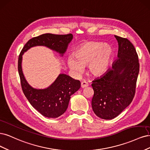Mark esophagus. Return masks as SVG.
<instances>
[{"label": "esophagus", "instance_id": "34e87169", "mask_svg": "<svg viewBox=\"0 0 150 150\" xmlns=\"http://www.w3.org/2000/svg\"><path fill=\"white\" fill-rule=\"evenodd\" d=\"M88 86V83H87V82L86 81H82L81 83V87L82 88H86L87 87V86Z\"/></svg>", "mask_w": 150, "mask_h": 150}]
</instances>
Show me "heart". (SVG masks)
<instances>
[{
  "label": "heart",
  "instance_id": "b5f03b06",
  "mask_svg": "<svg viewBox=\"0 0 150 150\" xmlns=\"http://www.w3.org/2000/svg\"><path fill=\"white\" fill-rule=\"evenodd\" d=\"M113 54L112 47L97 42H88L75 51L68 59V65L76 75L82 74L88 64L89 73L93 76L103 75L110 66Z\"/></svg>",
  "mask_w": 150,
  "mask_h": 150
}]
</instances>
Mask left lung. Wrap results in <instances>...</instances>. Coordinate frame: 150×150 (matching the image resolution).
I'll return each instance as SVG.
<instances>
[{
	"mask_svg": "<svg viewBox=\"0 0 150 150\" xmlns=\"http://www.w3.org/2000/svg\"><path fill=\"white\" fill-rule=\"evenodd\" d=\"M118 43V59L106 73L92 81L91 106L95 115L105 120L117 117L132 103L139 70L138 57L127 38L115 35Z\"/></svg>",
	"mask_w": 150,
	"mask_h": 150,
	"instance_id": "left-lung-1",
	"label": "left lung"
}]
</instances>
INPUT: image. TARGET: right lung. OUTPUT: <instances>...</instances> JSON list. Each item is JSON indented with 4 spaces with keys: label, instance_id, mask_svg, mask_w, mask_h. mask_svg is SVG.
I'll return each instance as SVG.
<instances>
[{
    "label": "right lung",
    "instance_id": "right-lung-1",
    "mask_svg": "<svg viewBox=\"0 0 150 150\" xmlns=\"http://www.w3.org/2000/svg\"><path fill=\"white\" fill-rule=\"evenodd\" d=\"M72 38L73 35L71 33L67 35L45 33L33 37L24 45L18 57V71L23 92L32 107L47 118H55L66 112L71 95L80 88V81L66 74H60L54 83L47 88H33L27 83L23 74L22 55L31 47L45 46L63 56Z\"/></svg>",
    "mask_w": 150,
    "mask_h": 150
}]
</instances>
